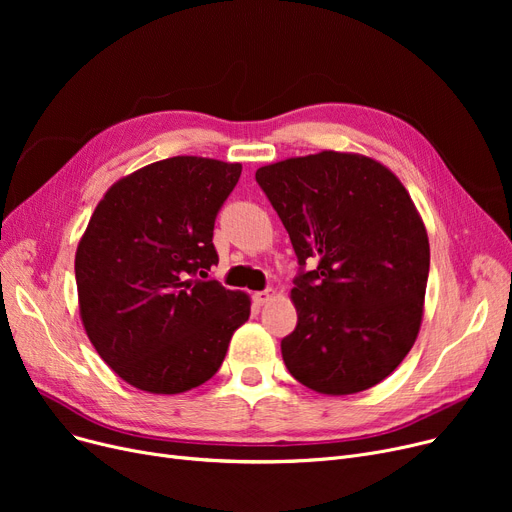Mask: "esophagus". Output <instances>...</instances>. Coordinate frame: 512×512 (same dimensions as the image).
<instances>
[{
	"mask_svg": "<svg viewBox=\"0 0 512 512\" xmlns=\"http://www.w3.org/2000/svg\"><path fill=\"white\" fill-rule=\"evenodd\" d=\"M272 288H265V290H259V292H255L253 294V301L257 303V305H265L267 301H270L272 299Z\"/></svg>",
	"mask_w": 512,
	"mask_h": 512,
	"instance_id": "esophagus-1",
	"label": "esophagus"
}]
</instances>
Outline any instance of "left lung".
I'll list each match as a JSON object with an SVG mask.
<instances>
[{"label":"left lung","instance_id":"8db88e82","mask_svg":"<svg viewBox=\"0 0 512 512\" xmlns=\"http://www.w3.org/2000/svg\"><path fill=\"white\" fill-rule=\"evenodd\" d=\"M255 180L301 265L297 328L282 338L292 378L321 394L380 384L415 344L429 274L405 186L378 161L336 151L278 161Z\"/></svg>","mask_w":512,"mask_h":512}]
</instances>
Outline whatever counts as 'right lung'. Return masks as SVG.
Returning a JSON list of instances; mask_svg holds the SVG:
<instances>
[{"label":"right lung","instance_id":"obj_1","mask_svg":"<svg viewBox=\"0 0 512 512\" xmlns=\"http://www.w3.org/2000/svg\"><path fill=\"white\" fill-rule=\"evenodd\" d=\"M240 164L178 155L116 182L76 249L80 317L99 357L130 386L178 394L220 369L251 313L207 272L213 226Z\"/></svg>","mask_w":512,"mask_h":512}]
</instances>
